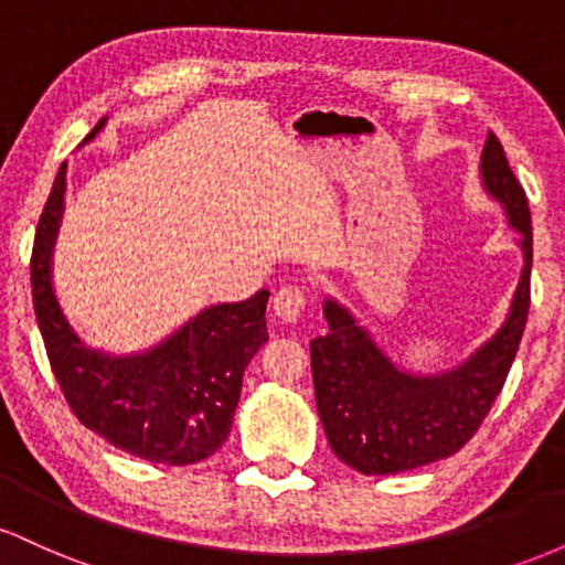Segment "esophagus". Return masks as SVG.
I'll return each mask as SVG.
<instances>
[{
	"label": "esophagus",
	"mask_w": 565,
	"mask_h": 565,
	"mask_svg": "<svg viewBox=\"0 0 565 565\" xmlns=\"http://www.w3.org/2000/svg\"><path fill=\"white\" fill-rule=\"evenodd\" d=\"M274 313L284 323H297L305 310V295L297 287H281L274 295Z\"/></svg>",
	"instance_id": "34e87169"
}]
</instances>
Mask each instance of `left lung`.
I'll use <instances>...</instances> for the list:
<instances>
[{
    "label": "left lung",
    "mask_w": 565,
    "mask_h": 565,
    "mask_svg": "<svg viewBox=\"0 0 565 565\" xmlns=\"http://www.w3.org/2000/svg\"><path fill=\"white\" fill-rule=\"evenodd\" d=\"M481 180L518 231L523 270L508 319L470 359L449 372H406L345 305L323 300L329 332L310 342L316 406L332 451L364 476H393L457 454L476 436L515 361L529 316L534 238L526 193L494 132L481 153Z\"/></svg>",
    "instance_id": "1"
}]
</instances>
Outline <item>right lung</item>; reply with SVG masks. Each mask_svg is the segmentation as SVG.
<instances>
[{"mask_svg": "<svg viewBox=\"0 0 565 565\" xmlns=\"http://www.w3.org/2000/svg\"><path fill=\"white\" fill-rule=\"evenodd\" d=\"M106 119L84 138L89 142ZM82 142V146H84ZM66 204V164L36 225L31 252L34 310L61 391L79 423L116 449L161 465H193L228 438L244 369L268 342L270 291L210 305L159 345L114 355L74 332L53 289V249Z\"/></svg>", "mask_w": 565, "mask_h": 565, "instance_id": "right-lung-1", "label": "right lung"}]
</instances>
